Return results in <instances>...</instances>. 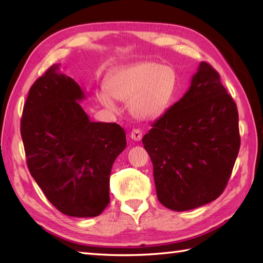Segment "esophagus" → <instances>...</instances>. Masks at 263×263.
<instances>
[{
    "label": "esophagus",
    "instance_id": "34e87169",
    "mask_svg": "<svg viewBox=\"0 0 263 263\" xmlns=\"http://www.w3.org/2000/svg\"><path fill=\"white\" fill-rule=\"evenodd\" d=\"M130 137L132 140H136V141H139L141 140L142 138V132L140 130H138V128H133L130 133Z\"/></svg>",
    "mask_w": 263,
    "mask_h": 263
}]
</instances>
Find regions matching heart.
<instances>
[{
    "label": "heart",
    "mask_w": 263,
    "mask_h": 263,
    "mask_svg": "<svg viewBox=\"0 0 263 263\" xmlns=\"http://www.w3.org/2000/svg\"><path fill=\"white\" fill-rule=\"evenodd\" d=\"M100 91L99 101L111 112L118 106L113 100L128 102V112L139 121H152L166 112L179 88L176 70L159 62L142 61L116 70Z\"/></svg>",
    "instance_id": "b5f03b06"
}]
</instances>
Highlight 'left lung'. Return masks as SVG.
I'll return each mask as SVG.
<instances>
[{
	"instance_id": "left-lung-1",
	"label": "left lung",
	"mask_w": 263,
	"mask_h": 263,
	"mask_svg": "<svg viewBox=\"0 0 263 263\" xmlns=\"http://www.w3.org/2000/svg\"><path fill=\"white\" fill-rule=\"evenodd\" d=\"M159 202L186 211L224 191L240 148L237 105L219 74L201 62L190 87L142 138Z\"/></svg>"
}]
</instances>
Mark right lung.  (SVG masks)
<instances>
[{"label": "right lung", "instance_id": "obj_1", "mask_svg": "<svg viewBox=\"0 0 263 263\" xmlns=\"http://www.w3.org/2000/svg\"><path fill=\"white\" fill-rule=\"evenodd\" d=\"M59 64L30 88L21 121L26 163L48 201L64 215L96 217L110 202V173L126 147L116 123L92 122L80 102L86 99Z\"/></svg>", "mask_w": 263, "mask_h": 263}]
</instances>
